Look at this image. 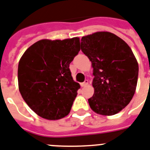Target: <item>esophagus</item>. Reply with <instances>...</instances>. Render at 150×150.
<instances>
[{"label": "esophagus", "instance_id": "esophagus-1", "mask_svg": "<svg viewBox=\"0 0 150 150\" xmlns=\"http://www.w3.org/2000/svg\"><path fill=\"white\" fill-rule=\"evenodd\" d=\"M88 80H85V81H84V82H82L81 84V87H85V86H86L87 85H88Z\"/></svg>", "mask_w": 150, "mask_h": 150}]
</instances>
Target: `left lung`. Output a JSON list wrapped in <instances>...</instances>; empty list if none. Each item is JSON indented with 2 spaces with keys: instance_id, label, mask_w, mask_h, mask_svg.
<instances>
[{
  "instance_id": "8db88e82",
  "label": "left lung",
  "mask_w": 150,
  "mask_h": 150,
  "mask_svg": "<svg viewBox=\"0 0 150 150\" xmlns=\"http://www.w3.org/2000/svg\"><path fill=\"white\" fill-rule=\"evenodd\" d=\"M81 50L92 63L91 108L101 115L117 114L130 102L137 88L139 66L131 49L114 33L97 32L83 36Z\"/></svg>"
}]
</instances>
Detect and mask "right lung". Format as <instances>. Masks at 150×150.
I'll return each mask as SVG.
<instances>
[{"label":"right lung","mask_w":150,"mask_h":150,"mask_svg":"<svg viewBox=\"0 0 150 150\" xmlns=\"http://www.w3.org/2000/svg\"><path fill=\"white\" fill-rule=\"evenodd\" d=\"M78 37L40 40L19 62L20 92L41 117L59 120L71 110L80 85L73 80L69 64L80 51Z\"/></svg>","instance_id":"add662e5"}]
</instances>
